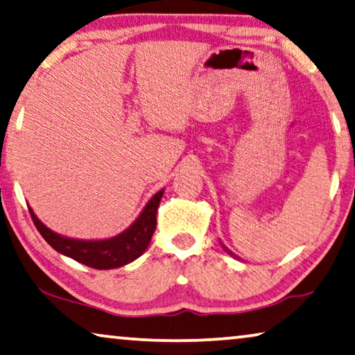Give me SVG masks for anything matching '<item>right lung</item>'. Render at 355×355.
<instances>
[{
	"mask_svg": "<svg viewBox=\"0 0 355 355\" xmlns=\"http://www.w3.org/2000/svg\"><path fill=\"white\" fill-rule=\"evenodd\" d=\"M162 189L153 196L150 202L141 211L139 218L129 230L123 234L107 241H75L62 237L49 228H46L41 221L36 218L33 210H30L31 220L44 237V241L59 253L73 258L79 263L86 264L89 268L95 269H113L124 266V264L134 261L141 253L146 250L150 244L153 232L156 230V211L159 207V200L162 198Z\"/></svg>",
	"mask_w": 355,
	"mask_h": 355,
	"instance_id": "1",
	"label": "right lung"
}]
</instances>
